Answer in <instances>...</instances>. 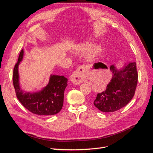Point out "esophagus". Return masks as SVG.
Returning a JSON list of instances; mask_svg holds the SVG:
<instances>
[{
  "label": "esophagus",
  "instance_id": "1",
  "mask_svg": "<svg viewBox=\"0 0 153 153\" xmlns=\"http://www.w3.org/2000/svg\"><path fill=\"white\" fill-rule=\"evenodd\" d=\"M85 70V66H80L73 73L71 76V81L73 84L79 85L83 82V74L84 73Z\"/></svg>",
  "mask_w": 153,
  "mask_h": 153
}]
</instances>
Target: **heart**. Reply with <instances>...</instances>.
<instances>
[{"mask_svg":"<svg viewBox=\"0 0 153 153\" xmlns=\"http://www.w3.org/2000/svg\"><path fill=\"white\" fill-rule=\"evenodd\" d=\"M89 50L85 55L87 60L92 61L96 59L102 52V47L100 44H94L90 45L89 43H85L78 45L76 48L75 51L76 52H85L88 49Z\"/></svg>","mask_w":153,"mask_h":153,"instance_id":"obj_1","label":"heart"}]
</instances>
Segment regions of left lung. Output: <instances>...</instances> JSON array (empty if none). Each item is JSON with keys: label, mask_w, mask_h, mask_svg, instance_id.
I'll use <instances>...</instances> for the list:
<instances>
[{"label": "left lung", "mask_w": 153, "mask_h": 153, "mask_svg": "<svg viewBox=\"0 0 153 153\" xmlns=\"http://www.w3.org/2000/svg\"><path fill=\"white\" fill-rule=\"evenodd\" d=\"M112 78L105 91L98 93L94 105L103 112H113L126 106L135 94L138 82L136 63L130 62L121 69L110 66Z\"/></svg>", "instance_id": "1"}]
</instances>
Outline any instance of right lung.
Listing matches in <instances>:
<instances>
[{"mask_svg": "<svg viewBox=\"0 0 153 153\" xmlns=\"http://www.w3.org/2000/svg\"><path fill=\"white\" fill-rule=\"evenodd\" d=\"M24 58L22 50L18 62L13 70V80L17 98L30 112L42 116H49L59 113L63 106L64 93L68 85V79L64 76L51 75L48 84L37 92H27L20 85L18 66Z\"/></svg>", "mask_w": 153, "mask_h": 153, "instance_id": "1", "label": "right lung"}]
</instances>
